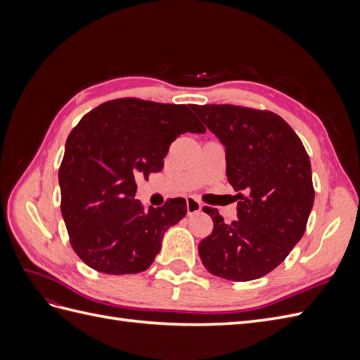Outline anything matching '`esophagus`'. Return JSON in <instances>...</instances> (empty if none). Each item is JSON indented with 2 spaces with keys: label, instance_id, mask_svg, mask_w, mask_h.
Here are the masks:
<instances>
[{
  "label": "esophagus",
  "instance_id": "esophagus-1",
  "mask_svg": "<svg viewBox=\"0 0 360 360\" xmlns=\"http://www.w3.org/2000/svg\"><path fill=\"white\" fill-rule=\"evenodd\" d=\"M201 204L197 201V200H193V198H188L186 200V210H188V214H195V213H198V212H201Z\"/></svg>",
  "mask_w": 360,
  "mask_h": 360
}]
</instances>
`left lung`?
Instances as JSON below:
<instances>
[{"mask_svg": "<svg viewBox=\"0 0 360 360\" xmlns=\"http://www.w3.org/2000/svg\"><path fill=\"white\" fill-rule=\"evenodd\" d=\"M225 147L226 177L237 192V221L216 209L198 245L212 275L245 282L278 267L300 240L314 204L309 156L279 115L236 105H192Z\"/></svg>", "mask_w": 360, "mask_h": 360, "instance_id": "left-lung-1", "label": "left lung"}]
</instances>
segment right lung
<instances>
[{
  "mask_svg": "<svg viewBox=\"0 0 360 360\" xmlns=\"http://www.w3.org/2000/svg\"><path fill=\"white\" fill-rule=\"evenodd\" d=\"M184 132H205L189 106L141 99L105 102L72 130L58 171L61 214L86 266L129 275L153 263L163 234L186 214V201L146 210L135 200L136 179L160 171L171 143Z\"/></svg>",
  "mask_w": 360,
  "mask_h": 360,
  "instance_id": "right-lung-1",
  "label": "right lung"
}]
</instances>
